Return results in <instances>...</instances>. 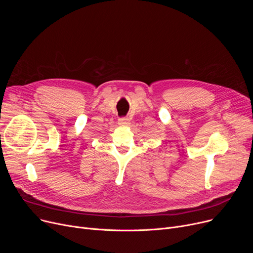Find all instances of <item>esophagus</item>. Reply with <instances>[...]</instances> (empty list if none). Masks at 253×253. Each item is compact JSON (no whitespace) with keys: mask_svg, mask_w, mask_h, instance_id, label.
Listing matches in <instances>:
<instances>
[{"mask_svg":"<svg viewBox=\"0 0 253 253\" xmlns=\"http://www.w3.org/2000/svg\"><path fill=\"white\" fill-rule=\"evenodd\" d=\"M119 125L120 126H129L130 125V120L128 118L119 119Z\"/></svg>","mask_w":253,"mask_h":253,"instance_id":"1","label":"esophagus"}]
</instances>
